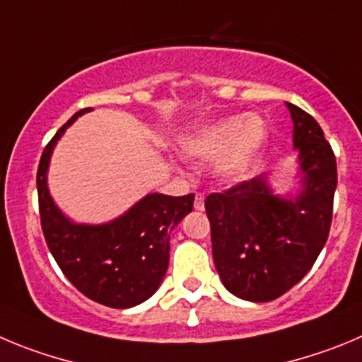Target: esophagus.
<instances>
[{
  "mask_svg": "<svg viewBox=\"0 0 362 362\" xmlns=\"http://www.w3.org/2000/svg\"><path fill=\"white\" fill-rule=\"evenodd\" d=\"M194 209H197V211L204 209V194H202V193L194 194Z\"/></svg>",
  "mask_w": 362,
  "mask_h": 362,
  "instance_id": "1",
  "label": "esophagus"
}]
</instances>
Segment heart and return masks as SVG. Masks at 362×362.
I'll use <instances>...</instances> for the list:
<instances>
[{"label":"heart","mask_w":362,"mask_h":362,"mask_svg":"<svg viewBox=\"0 0 362 362\" xmlns=\"http://www.w3.org/2000/svg\"><path fill=\"white\" fill-rule=\"evenodd\" d=\"M267 141L265 126L247 115L229 117L207 126L182 142V151L197 160H216L218 171L226 178H240L252 168Z\"/></svg>","instance_id":"b5f03b06"}]
</instances>
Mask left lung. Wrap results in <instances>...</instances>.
<instances>
[{
  "mask_svg": "<svg viewBox=\"0 0 362 362\" xmlns=\"http://www.w3.org/2000/svg\"><path fill=\"white\" fill-rule=\"evenodd\" d=\"M305 189L296 200L270 193L265 177L205 198L213 259L229 292L247 301L278 299L305 278L327 243L337 165L312 115L286 103Z\"/></svg>",
  "mask_w": 362,
  "mask_h": 362,
  "instance_id": "8db88e82",
  "label": "left lung"
}]
</instances>
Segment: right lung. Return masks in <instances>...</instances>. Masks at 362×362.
I'll list each match as a JSON object with an SVG mask.
<instances>
[{
    "label": "right lung",
    "mask_w": 362,
    "mask_h": 362,
    "mask_svg": "<svg viewBox=\"0 0 362 362\" xmlns=\"http://www.w3.org/2000/svg\"><path fill=\"white\" fill-rule=\"evenodd\" d=\"M81 110L47 144L37 168L39 218L45 240L68 281L81 294L112 308L146 301L160 285L169 265V234L193 211L194 194H148L112 223L77 226L63 216L47 187L52 149Z\"/></svg>",
    "instance_id": "right-lung-1"
}]
</instances>
